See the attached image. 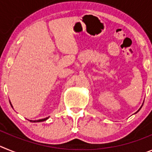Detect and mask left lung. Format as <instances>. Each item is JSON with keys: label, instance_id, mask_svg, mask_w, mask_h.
I'll return each mask as SVG.
<instances>
[{"label": "left lung", "instance_id": "8db88e82", "mask_svg": "<svg viewBox=\"0 0 152 152\" xmlns=\"http://www.w3.org/2000/svg\"><path fill=\"white\" fill-rule=\"evenodd\" d=\"M142 105H143V104H142ZM142 107H140V108H139V110L137 111V112H136V113H138V112H139V110H141V108H142Z\"/></svg>", "mask_w": 152, "mask_h": 152}]
</instances>
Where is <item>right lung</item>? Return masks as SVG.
I'll list each match as a JSON object with an SVG mask.
<instances>
[{"label":"right lung","mask_w":152,"mask_h":152,"mask_svg":"<svg viewBox=\"0 0 152 152\" xmlns=\"http://www.w3.org/2000/svg\"><path fill=\"white\" fill-rule=\"evenodd\" d=\"M10 105H11V103H10ZM12 107V105H11ZM49 117H46L45 118V119H38V120H29V121L31 122V123H39V122H43V121H45V120H47V119H49Z\"/></svg>","instance_id":"obj_1"}]
</instances>
